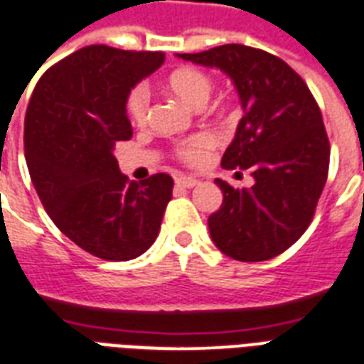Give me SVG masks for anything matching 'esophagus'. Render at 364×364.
<instances>
[{"instance_id":"obj_1","label":"esophagus","mask_w":364,"mask_h":364,"mask_svg":"<svg viewBox=\"0 0 364 364\" xmlns=\"http://www.w3.org/2000/svg\"><path fill=\"white\" fill-rule=\"evenodd\" d=\"M197 184H199V180L191 178V176H178L176 178V186H180V188H188L190 190V188H193Z\"/></svg>"}]
</instances>
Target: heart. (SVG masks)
I'll return each mask as SVG.
<instances>
[{
    "label": "heart",
    "instance_id": "obj_1",
    "mask_svg": "<svg viewBox=\"0 0 364 364\" xmlns=\"http://www.w3.org/2000/svg\"><path fill=\"white\" fill-rule=\"evenodd\" d=\"M168 89L180 98L184 100L188 106H191L193 109H203L207 106V102L213 97L214 83L213 80L208 77L205 72L201 70H196V68H182V70H176L167 81ZM150 89L148 85H136L129 92L125 102V109L129 119L134 123V125H144L148 121V115H150ZM214 146V136L213 134H197V136L190 138L188 142H184L180 146L178 157L186 163H199L205 159L207 151Z\"/></svg>",
    "mask_w": 364,
    "mask_h": 364
}]
</instances>
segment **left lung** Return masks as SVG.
Wrapping results in <instances>:
<instances>
[{
    "instance_id": "obj_1",
    "label": "left lung",
    "mask_w": 364,
    "mask_h": 364,
    "mask_svg": "<svg viewBox=\"0 0 364 364\" xmlns=\"http://www.w3.org/2000/svg\"><path fill=\"white\" fill-rule=\"evenodd\" d=\"M178 58L222 70L243 108L222 167L249 168L255 184L235 190L216 178L224 201L208 216L210 237L233 260H269L302 237L325 188L331 146L319 106L302 77L266 50L230 43Z\"/></svg>"
}]
</instances>
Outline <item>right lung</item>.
<instances>
[{
	"instance_id": "obj_1",
	"label": "right lung",
	"mask_w": 364,
	"mask_h": 364,
	"mask_svg": "<svg viewBox=\"0 0 364 364\" xmlns=\"http://www.w3.org/2000/svg\"><path fill=\"white\" fill-rule=\"evenodd\" d=\"M165 62L163 53L89 45L50 66L28 104L24 156L45 210L68 239L104 260L150 249L173 197V178L132 182L115 142L132 136L125 102Z\"/></svg>"
}]
</instances>
